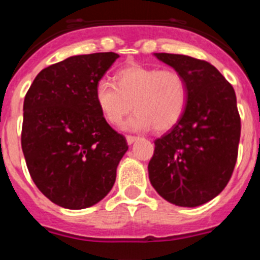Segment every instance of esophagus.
Wrapping results in <instances>:
<instances>
[{
  "mask_svg": "<svg viewBox=\"0 0 260 260\" xmlns=\"http://www.w3.org/2000/svg\"><path fill=\"white\" fill-rule=\"evenodd\" d=\"M137 140H138V138L135 137V136H127V142H128V145L135 144V142L137 141Z\"/></svg>",
  "mask_w": 260,
  "mask_h": 260,
  "instance_id": "1",
  "label": "esophagus"
}]
</instances>
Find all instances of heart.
I'll use <instances>...</instances> for the list:
<instances>
[{"label":"heart","instance_id":"1","mask_svg":"<svg viewBox=\"0 0 260 260\" xmlns=\"http://www.w3.org/2000/svg\"><path fill=\"white\" fill-rule=\"evenodd\" d=\"M115 84L100 79L93 99L101 115L110 124H119L132 110L124 129L147 131L154 127L166 132L181 120L187 106L188 88L185 77L174 69L131 64L114 75Z\"/></svg>","mask_w":260,"mask_h":260}]
</instances>
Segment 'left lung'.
I'll return each mask as SVG.
<instances>
[{
	"mask_svg": "<svg viewBox=\"0 0 260 260\" xmlns=\"http://www.w3.org/2000/svg\"><path fill=\"white\" fill-rule=\"evenodd\" d=\"M154 56L185 77L188 100L181 120L155 140L149 178L167 201L195 208L219 195L234 172L241 133L236 94L209 62L176 53Z\"/></svg>",
	"mask_w": 260,
	"mask_h": 260,
	"instance_id": "left-lung-1",
	"label": "left lung"
}]
</instances>
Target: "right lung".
Here are the masks:
<instances>
[{"mask_svg":"<svg viewBox=\"0 0 260 260\" xmlns=\"http://www.w3.org/2000/svg\"><path fill=\"white\" fill-rule=\"evenodd\" d=\"M119 57L75 55L38 73L24 99L21 149L31 179L53 204L84 209L113 188L128 150L101 115L94 86Z\"/></svg>","mask_w":260,"mask_h":260,"instance_id":"obj_1","label":"right lung"}]
</instances>
